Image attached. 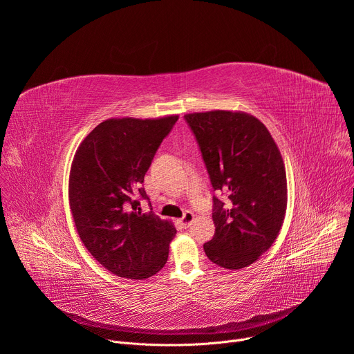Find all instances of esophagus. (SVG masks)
<instances>
[{
    "label": "esophagus",
    "mask_w": 354,
    "mask_h": 354,
    "mask_svg": "<svg viewBox=\"0 0 354 354\" xmlns=\"http://www.w3.org/2000/svg\"><path fill=\"white\" fill-rule=\"evenodd\" d=\"M193 220H194V214H193L192 212L186 210V212L183 213V217L180 218V223H182V225H183L185 228H187V227L192 224Z\"/></svg>",
    "instance_id": "34e87169"
}]
</instances>
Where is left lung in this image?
<instances>
[{"mask_svg": "<svg viewBox=\"0 0 354 354\" xmlns=\"http://www.w3.org/2000/svg\"><path fill=\"white\" fill-rule=\"evenodd\" d=\"M214 190L216 232L203 245L220 268L243 269L276 241L287 209V178L280 151L266 126L245 112L187 113Z\"/></svg>", "mask_w": 354, "mask_h": 354, "instance_id": "8db88e82", "label": "left lung"}]
</instances>
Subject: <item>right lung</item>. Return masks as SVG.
<instances>
[{
	"mask_svg": "<svg viewBox=\"0 0 354 354\" xmlns=\"http://www.w3.org/2000/svg\"><path fill=\"white\" fill-rule=\"evenodd\" d=\"M179 119L119 118L99 123L80 144L68 180L70 209L89 254L113 274L144 280L168 261L172 221L142 213L138 198L158 147Z\"/></svg>",
	"mask_w": 354,
	"mask_h": 354,
	"instance_id": "right-lung-1",
	"label": "right lung"
}]
</instances>
